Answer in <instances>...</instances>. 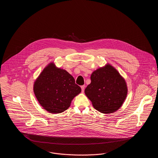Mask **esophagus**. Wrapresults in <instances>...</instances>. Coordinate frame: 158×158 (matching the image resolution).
I'll return each instance as SVG.
<instances>
[{
    "label": "esophagus",
    "mask_w": 158,
    "mask_h": 158,
    "mask_svg": "<svg viewBox=\"0 0 158 158\" xmlns=\"http://www.w3.org/2000/svg\"><path fill=\"white\" fill-rule=\"evenodd\" d=\"M85 85H82L81 86V89H82V92H83L84 90H85Z\"/></svg>",
    "instance_id": "34e87169"
}]
</instances>
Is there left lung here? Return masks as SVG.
Returning a JSON list of instances; mask_svg holds the SVG:
<instances>
[{"label": "left lung", "instance_id": "obj_1", "mask_svg": "<svg viewBox=\"0 0 158 158\" xmlns=\"http://www.w3.org/2000/svg\"><path fill=\"white\" fill-rule=\"evenodd\" d=\"M90 80L85 93L93 106L104 114L117 111L124 103L128 92L126 82L117 70L107 64L93 72Z\"/></svg>", "mask_w": 158, "mask_h": 158}]
</instances>
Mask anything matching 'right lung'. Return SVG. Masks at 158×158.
I'll use <instances>...</instances> for the list:
<instances>
[{
    "label": "right lung",
    "instance_id": "obj_1",
    "mask_svg": "<svg viewBox=\"0 0 158 158\" xmlns=\"http://www.w3.org/2000/svg\"><path fill=\"white\" fill-rule=\"evenodd\" d=\"M34 92L39 104L48 113L64 112L73 99L81 92L73 77L66 70L57 68L51 62L34 83Z\"/></svg>",
    "mask_w": 158,
    "mask_h": 158
}]
</instances>
